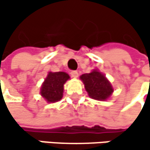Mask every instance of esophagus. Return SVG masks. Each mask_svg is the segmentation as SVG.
<instances>
[{
    "instance_id": "1",
    "label": "esophagus",
    "mask_w": 150,
    "mask_h": 150,
    "mask_svg": "<svg viewBox=\"0 0 150 150\" xmlns=\"http://www.w3.org/2000/svg\"><path fill=\"white\" fill-rule=\"evenodd\" d=\"M71 76L74 78H77L78 77V72L77 71H72L71 72Z\"/></svg>"
}]
</instances>
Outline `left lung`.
Here are the masks:
<instances>
[{"instance_id":"obj_1","label":"left lung","mask_w":150,"mask_h":150,"mask_svg":"<svg viewBox=\"0 0 150 150\" xmlns=\"http://www.w3.org/2000/svg\"><path fill=\"white\" fill-rule=\"evenodd\" d=\"M80 79L84 84V89L90 98L96 101H106L113 93L111 82L98 69H93L88 74H83Z\"/></svg>"}]
</instances>
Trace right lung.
Segmentation results:
<instances>
[{"instance_id": "right-lung-1", "label": "right lung", "mask_w": 150, "mask_h": 150, "mask_svg": "<svg viewBox=\"0 0 150 150\" xmlns=\"http://www.w3.org/2000/svg\"><path fill=\"white\" fill-rule=\"evenodd\" d=\"M69 79V74L66 72H48L40 87V95L48 103L60 101L64 93V84Z\"/></svg>"}]
</instances>
